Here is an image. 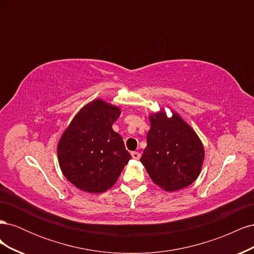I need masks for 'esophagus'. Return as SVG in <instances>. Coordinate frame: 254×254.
I'll use <instances>...</instances> for the list:
<instances>
[{
  "label": "esophagus",
  "mask_w": 254,
  "mask_h": 254,
  "mask_svg": "<svg viewBox=\"0 0 254 254\" xmlns=\"http://www.w3.org/2000/svg\"><path fill=\"white\" fill-rule=\"evenodd\" d=\"M131 157L134 159V160H139L141 158V153L137 152V151H132L131 152Z\"/></svg>",
  "instance_id": "1"
}]
</instances>
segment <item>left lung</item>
Returning a JSON list of instances; mask_svg holds the SVG:
<instances>
[{
  "label": "left lung",
  "instance_id": "obj_1",
  "mask_svg": "<svg viewBox=\"0 0 254 254\" xmlns=\"http://www.w3.org/2000/svg\"><path fill=\"white\" fill-rule=\"evenodd\" d=\"M150 130L141 162L151 180L167 191L193 183L201 172L204 148L196 132L173 111L167 118L164 109L149 115Z\"/></svg>",
  "mask_w": 254,
  "mask_h": 254
}]
</instances>
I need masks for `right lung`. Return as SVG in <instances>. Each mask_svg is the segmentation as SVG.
Listing matches in <instances>:
<instances>
[{
	"instance_id": "1",
	"label": "right lung",
	"mask_w": 254,
	"mask_h": 254,
	"mask_svg": "<svg viewBox=\"0 0 254 254\" xmlns=\"http://www.w3.org/2000/svg\"><path fill=\"white\" fill-rule=\"evenodd\" d=\"M120 114L119 107L95 99L80 109L61 135L58 162L77 189L93 194L106 191L131 159L123 137L112 129Z\"/></svg>"
}]
</instances>
